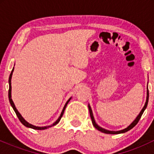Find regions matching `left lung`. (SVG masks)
<instances>
[{
	"instance_id": "obj_1",
	"label": "left lung",
	"mask_w": 154,
	"mask_h": 154,
	"mask_svg": "<svg viewBox=\"0 0 154 154\" xmlns=\"http://www.w3.org/2000/svg\"><path fill=\"white\" fill-rule=\"evenodd\" d=\"M148 97H149V93H148V90L147 91V97H146V103H145V106L143 108V109L141 110L140 112V114H138V116L136 117V119L134 120L130 124V125L127 128L124 129V130H119V131H110V130H106V129H103L102 128H100V126H98V125H97L96 123H95V119H94V117H93V112H92V109L91 106H90V105H88V108H89V111H90V115H91V118L92 119V122H93V126L95 127V128L97 129L98 130H99V131L103 132V133H106V134H113V135H115V134H120V133H124V132H126L129 131V130H131L132 128H133L136 125H137V122H139L141 116H142V114H143L145 109H146V107H147V105H148Z\"/></svg>"
}]
</instances>
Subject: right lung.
Instances as JSON below:
<instances>
[{
	"mask_svg": "<svg viewBox=\"0 0 154 154\" xmlns=\"http://www.w3.org/2000/svg\"><path fill=\"white\" fill-rule=\"evenodd\" d=\"M14 68H13V69H12V71H11V74H10L9 79H8V83H9V90H8V99H9L12 108H13V109H14V110L16 114H17V117L19 118V121H20L21 122H22L23 125H24V126L26 127V128H32V129H34V130H45V129L51 128V127H53V126H54V125H57V124L59 122L60 119H61V117H62V116H63V112H64V110H65V109H66L67 104H68L69 101V100H71L72 98H70L69 99L67 100V102L66 103V104H65L64 106H63V109L62 111H61V115H60V116L59 117V119L56 120V121L53 124V125H49V126H45V127H37V126H35V125H31V124L28 123L27 122H26V120L22 117V115H21V114H19V111H17V108H16L14 103L13 100H12V99H11V77H12V74H13V72H14Z\"/></svg>",
	"mask_w": 154,
	"mask_h": 154,
	"instance_id": "1",
	"label": "right lung"
}]
</instances>
